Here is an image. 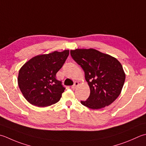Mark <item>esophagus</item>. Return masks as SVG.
I'll return each mask as SVG.
<instances>
[{
    "mask_svg": "<svg viewBox=\"0 0 146 146\" xmlns=\"http://www.w3.org/2000/svg\"><path fill=\"white\" fill-rule=\"evenodd\" d=\"M78 85H79V83L78 82H75V83H74V84L72 85V86H71V88H73V89L74 88H76Z\"/></svg>",
    "mask_w": 146,
    "mask_h": 146,
    "instance_id": "esophagus-1",
    "label": "esophagus"
}]
</instances>
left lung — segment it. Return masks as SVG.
Here are the masks:
<instances>
[{"label": "left lung", "instance_id": "1", "mask_svg": "<svg viewBox=\"0 0 146 146\" xmlns=\"http://www.w3.org/2000/svg\"><path fill=\"white\" fill-rule=\"evenodd\" d=\"M71 56L85 72L90 96L82 104L92 110L110 105L120 94L125 73L117 59L94 48H76Z\"/></svg>", "mask_w": 146, "mask_h": 146}]
</instances>
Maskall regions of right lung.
<instances>
[{"label": "right lung", "instance_id": "right-lung-1", "mask_svg": "<svg viewBox=\"0 0 146 146\" xmlns=\"http://www.w3.org/2000/svg\"><path fill=\"white\" fill-rule=\"evenodd\" d=\"M69 52V50H64L38 55L20 68L18 78L19 89L31 104L47 107L59 101L65 88L56 75L64 64Z\"/></svg>", "mask_w": 146, "mask_h": 146}]
</instances>
